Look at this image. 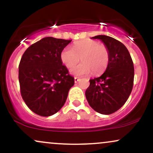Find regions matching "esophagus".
I'll return each instance as SVG.
<instances>
[{"label":"esophagus","mask_w":153,"mask_h":153,"mask_svg":"<svg viewBox=\"0 0 153 153\" xmlns=\"http://www.w3.org/2000/svg\"><path fill=\"white\" fill-rule=\"evenodd\" d=\"M75 82H78L79 80H80V78H78V77H75Z\"/></svg>","instance_id":"34e87169"}]
</instances>
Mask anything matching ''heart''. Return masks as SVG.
<instances>
[{
    "label": "heart",
    "instance_id": "1",
    "mask_svg": "<svg viewBox=\"0 0 153 153\" xmlns=\"http://www.w3.org/2000/svg\"><path fill=\"white\" fill-rule=\"evenodd\" d=\"M82 63L74 65L79 60ZM110 54L108 48L99 45L95 40L85 39L73 44L72 48L65 47L60 53V59L67 68H71V73L75 75H87L92 73L97 75L106 71L109 62Z\"/></svg>",
    "mask_w": 153,
    "mask_h": 153
}]
</instances>
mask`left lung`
Masks as SVG:
<instances>
[{"instance_id": "left-lung-1", "label": "left lung", "mask_w": 153, "mask_h": 153, "mask_svg": "<svg viewBox=\"0 0 153 153\" xmlns=\"http://www.w3.org/2000/svg\"><path fill=\"white\" fill-rule=\"evenodd\" d=\"M109 51V62L99 78L90 80L85 97L93 109L101 114L118 111L127 101L134 84V64L127 47L106 35H98Z\"/></svg>"}]
</instances>
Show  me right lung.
Wrapping results in <instances>:
<instances>
[{
    "label": "right lung",
    "instance_id": "add662e5",
    "mask_svg": "<svg viewBox=\"0 0 153 153\" xmlns=\"http://www.w3.org/2000/svg\"><path fill=\"white\" fill-rule=\"evenodd\" d=\"M71 42L45 37L23 54L19 65L21 94L36 114L50 117L59 111L74 85V78L60 59L61 52Z\"/></svg>",
    "mask_w": 153,
    "mask_h": 153
}]
</instances>
